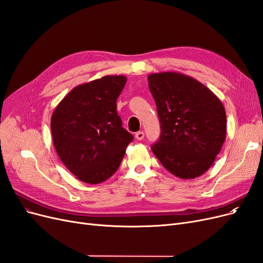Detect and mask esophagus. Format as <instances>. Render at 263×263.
I'll return each mask as SVG.
<instances>
[{"instance_id":"34e87169","label":"esophagus","mask_w":263,"mask_h":263,"mask_svg":"<svg viewBox=\"0 0 263 263\" xmlns=\"http://www.w3.org/2000/svg\"><path fill=\"white\" fill-rule=\"evenodd\" d=\"M135 137H136V139H138V140H142L145 137V133L144 132H137L136 134H135Z\"/></svg>"}]
</instances>
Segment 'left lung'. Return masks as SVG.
I'll list each match as a JSON object with an SVG mask.
<instances>
[{
    "label": "left lung",
    "mask_w": 263,
    "mask_h": 263,
    "mask_svg": "<svg viewBox=\"0 0 263 263\" xmlns=\"http://www.w3.org/2000/svg\"><path fill=\"white\" fill-rule=\"evenodd\" d=\"M148 83L161 128L151 150L176 177L202 176L226 138V112L221 102L201 82L181 73H153L148 76Z\"/></svg>",
    "instance_id": "obj_1"
}]
</instances>
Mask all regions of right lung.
<instances>
[{
    "label": "right lung",
    "instance_id": "right-lung-1",
    "mask_svg": "<svg viewBox=\"0 0 263 263\" xmlns=\"http://www.w3.org/2000/svg\"><path fill=\"white\" fill-rule=\"evenodd\" d=\"M126 81L124 76H106L78 85L53 110L55 151L82 182L98 184L112 177L134 139L116 110Z\"/></svg>",
    "mask_w": 263,
    "mask_h": 263
}]
</instances>
